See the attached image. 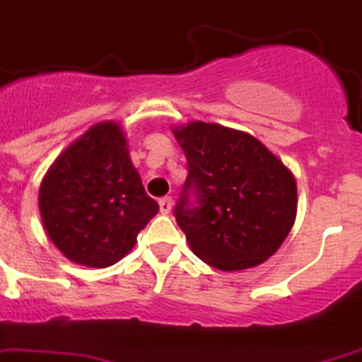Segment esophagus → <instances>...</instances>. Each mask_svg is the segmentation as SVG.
<instances>
[{"instance_id":"1","label":"esophagus","mask_w":362,"mask_h":362,"mask_svg":"<svg viewBox=\"0 0 362 362\" xmlns=\"http://www.w3.org/2000/svg\"><path fill=\"white\" fill-rule=\"evenodd\" d=\"M173 210V199L171 197H161L160 199V211L161 214H169Z\"/></svg>"}]
</instances>
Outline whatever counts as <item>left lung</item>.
<instances>
[{"label": "left lung", "mask_w": 362, "mask_h": 362, "mask_svg": "<svg viewBox=\"0 0 362 362\" xmlns=\"http://www.w3.org/2000/svg\"><path fill=\"white\" fill-rule=\"evenodd\" d=\"M175 137L187 178L173 214L189 247L223 272L262 264L296 219L292 173L252 135L214 122L175 128Z\"/></svg>", "instance_id": "1"}]
</instances>
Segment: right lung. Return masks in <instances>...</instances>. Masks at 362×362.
<instances>
[{
	"label": "right lung",
	"instance_id": "right-lung-1",
	"mask_svg": "<svg viewBox=\"0 0 362 362\" xmlns=\"http://www.w3.org/2000/svg\"><path fill=\"white\" fill-rule=\"evenodd\" d=\"M38 204L49 240L89 267L119 262L160 210L115 122L93 126L59 156L44 176Z\"/></svg>",
	"mask_w": 362,
	"mask_h": 362
}]
</instances>
